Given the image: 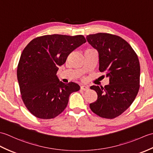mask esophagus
I'll list each match as a JSON object with an SVG mask.
<instances>
[{
	"instance_id": "esophagus-1",
	"label": "esophagus",
	"mask_w": 153,
	"mask_h": 153,
	"mask_svg": "<svg viewBox=\"0 0 153 153\" xmlns=\"http://www.w3.org/2000/svg\"><path fill=\"white\" fill-rule=\"evenodd\" d=\"M80 89L83 91H87L89 89V87L87 86H85V85H81Z\"/></svg>"
}]
</instances>
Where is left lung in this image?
<instances>
[{"instance_id":"8db88e82","label":"left lung","mask_w":153,"mask_h":153,"mask_svg":"<svg viewBox=\"0 0 153 153\" xmlns=\"http://www.w3.org/2000/svg\"><path fill=\"white\" fill-rule=\"evenodd\" d=\"M89 43L97 50L99 70L105 71L109 84L93 85L97 100L90 108L101 118L112 119L126 111L137 96L140 83V64L131 45L118 35L99 33L87 35Z\"/></svg>"}]
</instances>
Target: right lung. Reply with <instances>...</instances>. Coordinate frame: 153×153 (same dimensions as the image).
I'll return each instance as SVG.
<instances>
[{
    "label": "right lung",
    "mask_w": 153,
    "mask_h": 153,
    "mask_svg": "<svg viewBox=\"0 0 153 153\" xmlns=\"http://www.w3.org/2000/svg\"><path fill=\"white\" fill-rule=\"evenodd\" d=\"M85 42L82 35H47L33 39L25 47L17 77L23 102L33 116L55 118L66 108L70 94L79 90L76 83L60 82L56 73L68 55Z\"/></svg>",
    "instance_id": "obj_1"
}]
</instances>
